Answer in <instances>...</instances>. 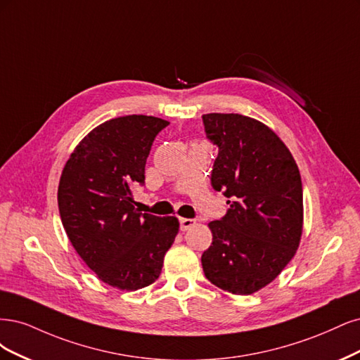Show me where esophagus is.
Returning a JSON list of instances; mask_svg holds the SVG:
<instances>
[{
	"label": "esophagus",
	"mask_w": 360,
	"mask_h": 360,
	"mask_svg": "<svg viewBox=\"0 0 360 360\" xmlns=\"http://www.w3.org/2000/svg\"><path fill=\"white\" fill-rule=\"evenodd\" d=\"M179 223H181V230L185 231V230H188V229H191V227L195 226V219H191V218H181Z\"/></svg>",
	"instance_id": "1"
}]
</instances>
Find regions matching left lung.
<instances>
[{
	"label": "left lung",
	"instance_id": "8db88e82",
	"mask_svg": "<svg viewBox=\"0 0 360 360\" xmlns=\"http://www.w3.org/2000/svg\"><path fill=\"white\" fill-rule=\"evenodd\" d=\"M218 146L211 184L230 206L211 221L202 256L205 276L231 295H252L293 259L304 229L302 181L296 161L268 125L239 113L203 115Z\"/></svg>",
	"mask_w": 360,
	"mask_h": 360
}]
</instances>
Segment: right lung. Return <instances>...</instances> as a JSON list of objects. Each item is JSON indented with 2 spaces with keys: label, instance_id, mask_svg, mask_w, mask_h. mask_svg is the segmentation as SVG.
Masks as SVG:
<instances>
[{
  "label": "right lung",
  "instance_id": "1",
  "mask_svg": "<svg viewBox=\"0 0 360 360\" xmlns=\"http://www.w3.org/2000/svg\"><path fill=\"white\" fill-rule=\"evenodd\" d=\"M169 122L127 115L97 125L63 169L58 207L73 248L98 280L127 292L153 284L179 231L176 217L142 214L133 187L145 182L155 136Z\"/></svg>",
  "mask_w": 360,
  "mask_h": 360
}]
</instances>
